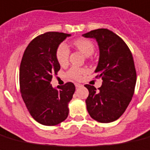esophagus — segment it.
Listing matches in <instances>:
<instances>
[{
  "label": "esophagus",
  "mask_w": 150,
  "mask_h": 150,
  "mask_svg": "<svg viewBox=\"0 0 150 150\" xmlns=\"http://www.w3.org/2000/svg\"><path fill=\"white\" fill-rule=\"evenodd\" d=\"M75 87L76 88H79V87H82L83 85L81 83H75Z\"/></svg>",
  "instance_id": "34e87169"
}]
</instances>
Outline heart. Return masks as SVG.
<instances>
[{
    "label": "heart",
    "instance_id": "heart-1",
    "mask_svg": "<svg viewBox=\"0 0 150 150\" xmlns=\"http://www.w3.org/2000/svg\"><path fill=\"white\" fill-rule=\"evenodd\" d=\"M74 45L86 56H90L93 54L94 52V49H95L93 42L91 41L90 39H83V38L76 39L74 42ZM69 56V49L68 45L64 42L60 43L58 45L56 51V57L57 62L61 66L66 65L68 63ZM85 72H86L85 69L76 67H72L68 70L67 76L74 80H79L81 78V76Z\"/></svg>",
    "mask_w": 150,
    "mask_h": 150
}]
</instances>
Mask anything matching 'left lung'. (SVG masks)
<instances>
[{"instance_id": "8db88e82", "label": "left lung", "mask_w": 150, "mask_h": 150, "mask_svg": "<svg viewBox=\"0 0 150 150\" xmlns=\"http://www.w3.org/2000/svg\"><path fill=\"white\" fill-rule=\"evenodd\" d=\"M82 35L98 42L100 56L96 77L103 81L98 90L84 85L89 91L87 111L99 122H111L122 115L133 96L136 83L133 57L126 43L110 30L99 28Z\"/></svg>"}]
</instances>
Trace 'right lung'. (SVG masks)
I'll return each mask as SVG.
<instances>
[{
  "instance_id": "add662e5",
  "label": "right lung",
  "mask_w": 150,
  "mask_h": 150,
  "mask_svg": "<svg viewBox=\"0 0 150 150\" xmlns=\"http://www.w3.org/2000/svg\"><path fill=\"white\" fill-rule=\"evenodd\" d=\"M69 34L48 32L35 37L28 44L21 59L19 83L21 97L30 115L44 125H56L69 114L68 103L75 91L73 83L53 88L50 82L60 65L56 51Z\"/></svg>"
}]
</instances>
